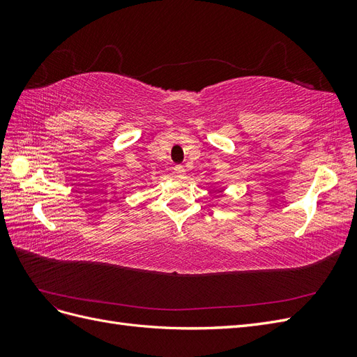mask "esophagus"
Masks as SVG:
<instances>
[{
    "label": "esophagus",
    "mask_w": 357,
    "mask_h": 357,
    "mask_svg": "<svg viewBox=\"0 0 357 357\" xmlns=\"http://www.w3.org/2000/svg\"><path fill=\"white\" fill-rule=\"evenodd\" d=\"M174 174H176V177H178V178H185V176H186L185 167H183V165H176V167H174Z\"/></svg>",
    "instance_id": "esophagus-1"
}]
</instances>
